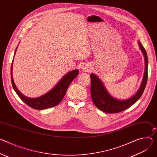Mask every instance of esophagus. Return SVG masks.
Segmentation results:
<instances>
[{"mask_svg": "<svg viewBox=\"0 0 157 157\" xmlns=\"http://www.w3.org/2000/svg\"><path fill=\"white\" fill-rule=\"evenodd\" d=\"M82 70L84 71V72H90V71H91V68L89 64H85L82 66Z\"/></svg>", "mask_w": 157, "mask_h": 157, "instance_id": "1", "label": "esophagus"}]
</instances>
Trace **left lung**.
<instances>
[{
    "label": "left lung",
    "instance_id": "obj_1",
    "mask_svg": "<svg viewBox=\"0 0 157 157\" xmlns=\"http://www.w3.org/2000/svg\"><path fill=\"white\" fill-rule=\"evenodd\" d=\"M139 46L145 58V70L140 89L132 98L123 101L114 98L108 93L103 84L97 76L94 74L90 75L91 98L94 104L99 109L108 113H120L132 106L141 96L148 79V58L147 52L140 42H139Z\"/></svg>",
    "mask_w": 157,
    "mask_h": 157
}]
</instances>
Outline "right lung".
<instances>
[{"mask_svg":"<svg viewBox=\"0 0 157 157\" xmlns=\"http://www.w3.org/2000/svg\"><path fill=\"white\" fill-rule=\"evenodd\" d=\"M16 50L17 48L16 49L15 53ZM12 71V63L11 64L10 75L12 84L14 91H16L17 94L21 99V100H22L28 106L35 109H44L58 105L64 97L70 83L73 81V80L77 76L79 73L78 69L70 71V72L67 73L65 76H64V77L59 81V82L57 84V85H56V86H54L50 91L40 97L30 98L24 96L17 90L15 83L13 82Z\"/></svg>","mask_w":157,"mask_h":157,"instance_id":"right-lung-1","label":"right lung"}]
</instances>
